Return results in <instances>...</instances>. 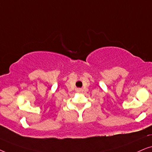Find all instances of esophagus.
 <instances>
[{
	"label": "esophagus",
	"mask_w": 152,
	"mask_h": 152,
	"mask_svg": "<svg viewBox=\"0 0 152 152\" xmlns=\"http://www.w3.org/2000/svg\"><path fill=\"white\" fill-rule=\"evenodd\" d=\"M77 92H80V91H81V89L79 88V89H77Z\"/></svg>",
	"instance_id": "esophagus-1"
}]
</instances>
